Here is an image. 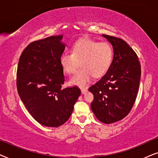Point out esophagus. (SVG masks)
I'll use <instances>...</instances> for the list:
<instances>
[{"label": "esophagus", "mask_w": 158, "mask_h": 158, "mask_svg": "<svg viewBox=\"0 0 158 158\" xmlns=\"http://www.w3.org/2000/svg\"><path fill=\"white\" fill-rule=\"evenodd\" d=\"M81 94H85L86 92H87V89H85V88H83V89H81Z\"/></svg>", "instance_id": "1"}]
</instances>
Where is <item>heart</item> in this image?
I'll return each instance as SVG.
<instances>
[{"instance_id": "obj_1", "label": "heart", "mask_w": 158, "mask_h": 158, "mask_svg": "<svg viewBox=\"0 0 158 158\" xmlns=\"http://www.w3.org/2000/svg\"><path fill=\"white\" fill-rule=\"evenodd\" d=\"M71 53L60 56V64L68 74L75 73L79 66L81 69L71 78V85L85 87L93 77H101L110 69L113 60V49L110 44L98 43L85 37L76 42Z\"/></svg>"}]
</instances>
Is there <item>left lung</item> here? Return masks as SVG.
I'll use <instances>...</instances> for the list:
<instances>
[{"label":"left lung","mask_w":158,"mask_h":158,"mask_svg":"<svg viewBox=\"0 0 158 158\" xmlns=\"http://www.w3.org/2000/svg\"><path fill=\"white\" fill-rule=\"evenodd\" d=\"M113 46L110 69L89 88L94 95L92 112L104 123H115L129 114L135 102L141 77L137 55L121 38L102 35Z\"/></svg>","instance_id":"left-lung-1"}]
</instances>
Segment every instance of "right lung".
I'll use <instances>...</instances> for the list:
<instances>
[{
  "instance_id": "right-lung-1",
  "label": "right lung",
  "mask_w": 158,
  "mask_h": 158,
  "mask_svg": "<svg viewBox=\"0 0 158 158\" xmlns=\"http://www.w3.org/2000/svg\"><path fill=\"white\" fill-rule=\"evenodd\" d=\"M62 39L60 35L31 43L21 55L16 72L21 100L31 116L48 127L66 123L81 94L76 86L62 89L60 58L66 48Z\"/></svg>"
}]
</instances>
